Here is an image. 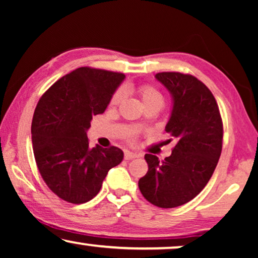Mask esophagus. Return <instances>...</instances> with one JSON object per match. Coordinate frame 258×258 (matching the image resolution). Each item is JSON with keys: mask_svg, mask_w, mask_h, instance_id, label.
Returning a JSON list of instances; mask_svg holds the SVG:
<instances>
[{"mask_svg": "<svg viewBox=\"0 0 258 258\" xmlns=\"http://www.w3.org/2000/svg\"><path fill=\"white\" fill-rule=\"evenodd\" d=\"M140 157V154H136V153H133V151H125L124 153V158L125 160H133V158H137Z\"/></svg>", "mask_w": 258, "mask_h": 258, "instance_id": "1", "label": "esophagus"}]
</instances>
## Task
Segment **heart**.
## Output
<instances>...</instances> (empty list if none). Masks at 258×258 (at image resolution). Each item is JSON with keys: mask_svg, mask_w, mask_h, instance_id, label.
Here are the masks:
<instances>
[{"mask_svg": "<svg viewBox=\"0 0 258 258\" xmlns=\"http://www.w3.org/2000/svg\"><path fill=\"white\" fill-rule=\"evenodd\" d=\"M140 96L141 100H142L143 104L148 103V102H154V101H163L162 98V95L160 91H158L156 88L151 86H143L140 88ZM124 97V93H123L122 89H118L114 94V96L111 98V104H118L119 102L123 100Z\"/></svg>", "mask_w": 258, "mask_h": 258, "instance_id": "1", "label": "heart"}]
</instances>
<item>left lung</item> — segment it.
I'll return each instance as SVG.
<instances>
[{
  "label": "left lung",
  "instance_id": "obj_1",
  "mask_svg": "<svg viewBox=\"0 0 258 258\" xmlns=\"http://www.w3.org/2000/svg\"><path fill=\"white\" fill-rule=\"evenodd\" d=\"M155 79L171 96L165 132L175 137L176 146L162 162L146 154L149 169L139 188L151 204L168 209L188 203L209 182L221 156L223 124L214 95L196 77L158 73Z\"/></svg>",
  "mask_w": 258,
  "mask_h": 258
}]
</instances>
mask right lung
Returning <instances> with one entry per match:
<instances>
[{"instance_id": "add662e5", "label": "right lung", "mask_w": 258, "mask_h": 258, "mask_svg": "<svg viewBox=\"0 0 258 258\" xmlns=\"http://www.w3.org/2000/svg\"><path fill=\"white\" fill-rule=\"evenodd\" d=\"M124 79V74L82 67L38 101L31 123L34 156L45 184L59 199L74 204L93 200L108 171L122 162L119 148H89L87 132Z\"/></svg>"}]
</instances>
